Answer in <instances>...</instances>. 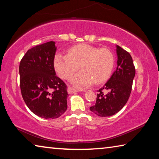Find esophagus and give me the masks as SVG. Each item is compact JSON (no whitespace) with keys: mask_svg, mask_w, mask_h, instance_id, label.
<instances>
[{"mask_svg":"<svg viewBox=\"0 0 159 159\" xmlns=\"http://www.w3.org/2000/svg\"><path fill=\"white\" fill-rule=\"evenodd\" d=\"M67 91H68V93L69 94H74L75 93H77L78 92V90L75 89V88L71 87V86H69L68 88H67Z\"/></svg>","mask_w":159,"mask_h":159,"instance_id":"34e87169","label":"esophagus"}]
</instances>
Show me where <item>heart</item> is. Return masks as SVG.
Listing matches in <instances>:
<instances>
[{"label":"heart","instance_id":"b5f03b06","mask_svg":"<svg viewBox=\"0 0 159 159\" xmlns=\"http://www.w3.org/2000/svg\"><path fill=\"white\" fill-rule=\"evenodd\" d=\"M114 65L113 53L107 48H97L88 44L71 47L66 54H57L54 66L64 79L71 77L80 69L79 74L71 78L70 82L78 88H88L94 82L101 83L109 79Z\"/></svg>","mask_w":159,"mask_h":159}]
</instances>
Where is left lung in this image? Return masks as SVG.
<instances>
[{
  "instance_id": "8db88e82",
  "label": "left lung",
  "mask_w": 159,
  "mask_h": 159,
  "mask_svg": "<svg viewBox=\"0 0 159 159\" xmlns=\"http://www.w3.org/2000/svg\"><path fill=\"white\" fill-rule=\"evenodd\" d=\"M117 67L103 88L98 90L96 103L90 111L101 117L114 115L125 106L130 97L134 77L135 76L133 61L130 53L116 45ZM102 89L109 93L104 94Z\"/></svg>"
}]
</instances>
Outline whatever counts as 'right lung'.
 I'll use <instances>...</instances> for the list:
<instances>
[{"instance_id": "obj_1", "label": "right lung", "mask_w": 159, "mask_h": 159, "mask_svg": "<svg viewBox=\"0 0 159 159\" xmlns=\"http://www.w3.org/2000/svg\"><path fill=\"white\" fill-rule=\"evenodd\" d=\"M56 50L54 41L32 48L21 59L19 70L26 106L45 119L60 117L67 109V87L54 68Z\"/></svg>"}]
</instances>
